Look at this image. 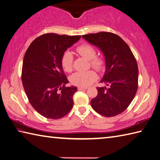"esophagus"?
<instances>
[{"mask_svg": "<svg viewBox=\"0 0 160 160\" xmlns=\"http://www.w3.org/2000/svg\"><path fill=\"white\" fill-rule=\"evenodd\" d=\"M87 87H78V90H83V89H87Z\"/></svg>", "mask_w": 160, "mask_h": 160, "instance_id": "obj_1", "label": "esophagus"}]
</instances>
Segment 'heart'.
I'll return each instance as SVG.
<instances>
[{"label": "heart", "instance_id": "obj_1", "mask_svg": "<svg viewBox=\"0 0 160 160\" xmlns=\"http://www.w3.org/2000/svg\"><path fill=\"white\" fill-rule=\"evenodd\" d=\"M76 52L80 56L89 60V65L98 71H102L104 69L105 62L101 57L96 56V52L94 47L88 44H84L78 46ZM73 57L72 53L69 52H65L61 59L63 70L65 72L69 73L73 70ZM97 79V74L93 70H89L84 72H76L69 77L70 82L76 86L87 87L94 82Z\"/></svg>", "mask_w": 160, "mask_h": 160}]
</instances>
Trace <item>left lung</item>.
<instances>
[{
	"mask_svg": "<svg viewBox=\"0 0 160 160\" xmlns=\"http://www.w3.org/2000/svg\"><path fill=\"white\" fill-rule=\"evenodd\" d=\"M82 38L102 51L106 64L100 82L108 87H97L98 95L91 100V107L104 116H115L127 109L136 94V60L127 44L115 33L102 32L83 35Z\"/></svg>",
	"mask_w": 160,
	"mask_h": 160,
	"instance_id": "1",
	"label": "left lung"
}]
</instances>
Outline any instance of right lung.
<instances>
[{"instance_id":"right-lung-1","label":"right lung","mask_w":160,"mask_h":160,"mask_svg":"<svg viewBox=\"0 0 160 160\" xmlns=\"http://www.w3.org/2000/svg\"><path fill=\"white\" fill-rule=\"evenodd\" d=\"M80 37L45 33L33 40L26 51L21 76L23 88L30 104L43 117L56 120L73 107V96L78 89L66 87L69 81L61 59Z\"/></svg>"}]
</instances>
